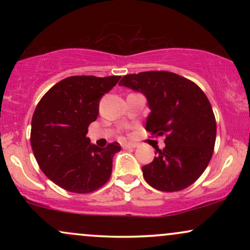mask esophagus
Returning a JSON list of instances; mask_svg holds the SVG:
<instances>
[{
    "instance_id": "obj_1",
    "label": "esophagus",
    "mask_w": 250,
    "mask_h": 250,
    "mask_svg": "<svg viewBox=\"0 0 250 250\" xmlns=\"http://www.w3.org/2000/svg\"><path fill=\"white\" fill-rule=\"evenodd\" d=\"M136 147H137V145H135V143H123L122 145L123 149H133Z\"/></svg>"
}]
</instances>
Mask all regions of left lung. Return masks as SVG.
<instances>
[{"label": "left lung", "mask_w": 250, "mask_h": 250, "mask_svg": "<svg viewBox=\"0 0 250 250\" xmlns=\"http://www.w3.org/2000/svg\"><path fill=\"white\" fill-rule=\"evenodd\" d=\"M119 85L147 99L146 129L165 136L154 161L142 167L145 180L161 191H179L202 175L213 156L216 122L207 96L194 82L169 71H143L122 77Z\"/></svg>", "instance_id": "1"}]
</instances>
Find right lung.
<instances>
[{
  "label": "right lung",
  "instance_id": "right-lung-1",
  "mask_svg": "<svg viewBox=\"0 0 250 250\" xmlns=\"http://www.w3.org/2000/svg\"><path fill=\"white\" fill-rule=\"evenodd\" d=\"M121 76H70L51 87L34 111L30 143L40 168L71 193H91L109 180L117 142L100 148L87 137L99 102Z\"/></svg>",
  "mask_w": 250,
  "mask_h": 250
}]
</instances>
